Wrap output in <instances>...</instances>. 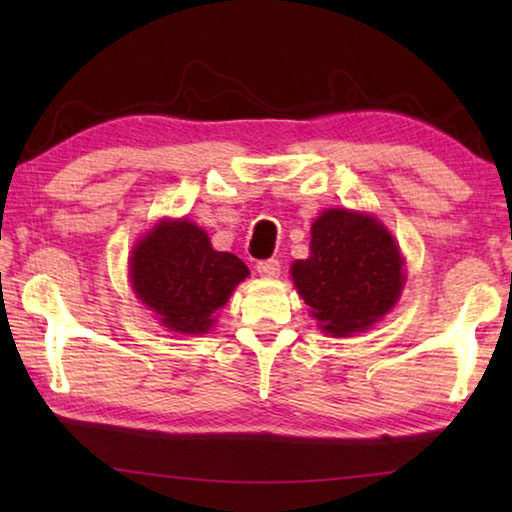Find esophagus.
Masks as SVG:
<instances>
[{
  "label": "esophagus",
  "instance_id": "34e87169",
  "mask_svg": "<svg viewBox=\"0 0 512 512\" xmlns=\"http://www.w3.org/2000/svg\"><path fill=\"white\" fill-rule=\"evenodd\" d=\"M257 273L264 275V277H277L280 275V262L277 259H262V262H257Z\"/></svg>",
  "mask_w": 512,
  "mask_h": 512
}]
</instances>
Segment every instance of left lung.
Masks as SVG:
<instances>
[{
  "instance_id": "left-lung-1",
  "label": "left lung",
  "mask_w": 512,
  "mask_h": 512,
  "mask_svg": "<svg viewBox=\"0 0 512 512\" xmlns=\"http://www.w3.org/2000/svg\"><path fill=\"white\" fill-rule=\"evenodd\" d=\"M311 255L291 268L293 282L332 336L366 329L400 298L404 271L393 237L377 219L327 210L311 225Z\"/></svg>"
}]
</instances>
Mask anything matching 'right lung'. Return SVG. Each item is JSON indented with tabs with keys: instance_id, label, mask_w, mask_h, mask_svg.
Here are the masks:
<instances>
[{
	"instance_id": "obj_1",
	"label": "right lung",
	"mask_w": 512,
	"mask_h": 512,
	"mask_svg": "<svg viewBox=\"0 0 512 512\" xmlns=\"http://www.w3.org/2000/svg\"><path fill=\"white\" fill-rule=\"evenodd\" d=\"M248 275L232 253H216L210 237L189 221H162L146 235L131 259L133 289L164 327L203 334L212 314L228 302Z\"/></svg>"
}]
</instances>
